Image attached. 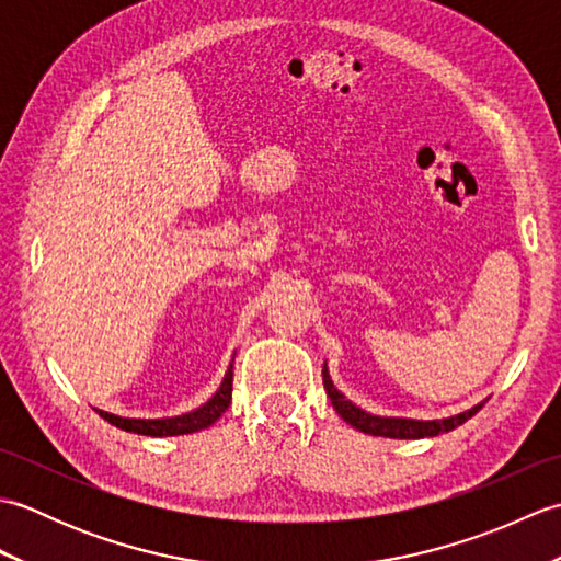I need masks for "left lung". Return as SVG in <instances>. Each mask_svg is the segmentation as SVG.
I'll return each instance as SVG.
<instances>
[{
    "label": "left lung",
    "mask_w": 561,
    "mask_h": 561,
    "mask_svg": "<svg viewBox=\"0 0 561 561\" xmlns=\"http://www.w3.org/2000/svg\"><path fill=\"white\" fill-rule=\"evenodd\" d=\"M323 383L330 396L332 408L337 410L344 422L352 424L354 428H359L364 434H374V436H386V438H424V436H438L440 432H450V428L460 426L462 422H468L470 416L478 414L482 410V404H474L472 410L448 416V420H438V422H416V420H396V416H376L368 414L362 408H356L350 400H344L342 392L332 386V380L328 376V368H323Z\"/></svg>",
    "instance_id": "1"
}]
</instances>
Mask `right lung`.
I'll list each match as a JSON object with an SVG mask.
<instances>
[{
	"label": "right lung",
	"mask_w": 561,
	"mask_h": 561,
	"mask_svg": "<svg viewBox=\"0 0 561 561\" xmlns=\"http://www.w3.org/2000/svg\"><path fill=\"white\" fill-rule=\"evenodd\" d=\"M231 390H233V366H229V371H226L224 383L217 390V396L202 404V408H197L195 412L169 416V420H125V416H115L103 410H99V414L105 422L123 428V432H133L141 436H181V434L199 432V428H207L217 422L224 414V410H229Z\"/></svg>",
	"instance_id": "obj_1"
}]
</instances>
